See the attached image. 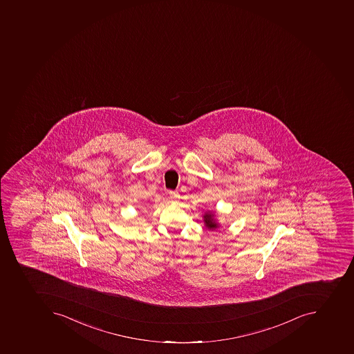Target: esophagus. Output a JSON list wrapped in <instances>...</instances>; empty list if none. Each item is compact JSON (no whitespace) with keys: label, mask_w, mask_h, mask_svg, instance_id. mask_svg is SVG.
Wrapping results in <instances>:
<instances>
[{"label":"esophagus","mask_w":354,"mask_h":354,"mask_svg":"<svg viewBox=\"0 0 354 354\" xmlns=\"http://www.w3.org/2000/svg\"><path fill=\"white\" fill-rule=\"evenodd\" d=\"M169 198L171 201H177L179 198L178 192H169Z\"/></svg>","instance_id":"1"}]
</instances>
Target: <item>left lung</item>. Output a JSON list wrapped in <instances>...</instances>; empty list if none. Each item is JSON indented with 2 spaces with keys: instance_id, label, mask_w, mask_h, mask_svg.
I'll use <instances>...</instances> for the list:
<instances>
[{
  "instance_id": "left-lung-1",
  "label": "left lung",
  "mask_w": 354,
  "mask_h": 354,
  "mask_svg": "<svg viewBox=\"0 0 354 354\" xmlns=\"http://www.w3.org/2000/svg\"><path fill=\"white\" fill-rule=\"evenodd\" d=\"M203 218H205V223H206L207 228L208 229H214L217 228V223H214V214H206L205 216H203Z\"/></svg>"
}]
</instances>
